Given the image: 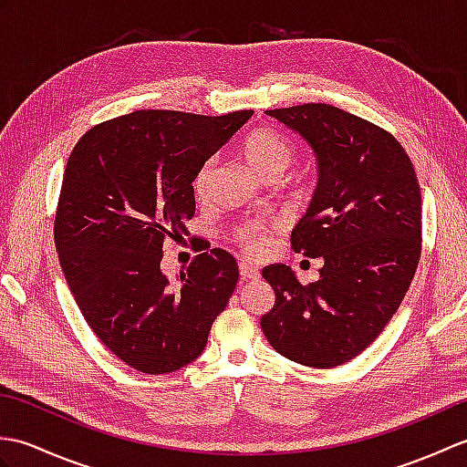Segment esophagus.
Instances as JSON below:
<instances>
[{
    "instance_id": "1",
    "label": "esophagus",
    "mask_w": 467,
    "mask_h": 467,
    "mask_svg": "<svg viewBox=\"0 0 467 467\" xmlns=\"http://www.w3.org/2000/svg\"><path fill=\"white\" fill-rule=\"evenodd\" d=\"M239 273H241V279L243 281H256L259 279V269L251 263V261H241L239 263Z\"/></svg>"
}]
</instances>
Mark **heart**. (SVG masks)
<instances>
[{"label":"heart","instance_id":"1","mask_svg":"<svg viewBox=\"0 0 467 467\" xmlns=\"http://www.w3.org/2000/svg\"><path fill=\"white\" fill-rule=\"evenodd\" d=\"M243 161L251 166V171L263 181H276L293 164L295 146L283 132L275 128L263 126L249 132L241 142ZM214 162L208 161L201 166L194 176V192L202 196L211 182ZM234 243L249 253H259L266 244V228L259 224H241L234 228Z\"/></svg>","mask_w":467,"mask_h":467}]
</instances>
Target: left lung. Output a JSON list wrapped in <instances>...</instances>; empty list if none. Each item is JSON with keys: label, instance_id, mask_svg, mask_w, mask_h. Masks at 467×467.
I'll use <instances>...</instances> for the list:
<instances>
[{"label": "left lung", "instance_id": "1", "mask_svg": "<svg viewBox=\"0 0 467 467\" xmlns=\"http://www.w3.org/2000/svg\"><path fill=\"white\" fill-rule=\"evenodd\" d=\"M266 114L299 132L317 154L319 186L291 246L311 259L323 256L325 265L309 285L286 265L263 269L275 305L261 327L286 359L331 369L377 339L418 271V174L393 134L341 108L311 102Z\"/></svg>", "mask_w": 467, "mask_h": 467}]
</instances>
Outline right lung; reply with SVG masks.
Returning a JSON list of instances; mask_svg holds the SVG:
<instances>
[{
  "mask_svg": "<svg viewBox=\"0 0 467 467\" xmlns=\"http://www.w3.org/2000/svg\"><path fill=\"white\" fill-rule=\"evenodd\" d=\"M253 110H138L92 126L67 158L54 241L69 291L108 351L162 375L192 363L239 281L234 256H194L176 283L162 244L186 233L194 176Z\"/></svg>",
  "mask_w": 467,
  "mask_h": 467,
  "instance_id": "1",
  "label": "right lung"
}]
</instances>
